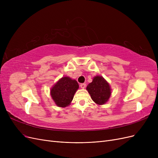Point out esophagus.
Masks as SVG:
<instances>
[{"instance_id":"34e87169","label":"esophagus","mask_w":158,"mask_h":158,"mask_svg":"<svg viewBox=\"0 0 158 158\" xmlns=\"http://www.w3.org/2000/svg\"><path fill=\"white\" fill-rule=\"evenodd\" d=\"M85 86H86V84H80V88H82V89H84L85 88Z\"/></svg>"}]
</instances>
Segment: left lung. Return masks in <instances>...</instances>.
<instances>
[{"label": "left lung", "instance_id": "1", "mask_svg": "<svg viewBox=\"0 0 158 158\" xmlns=\"http://www.w3.org/2000/svg\"><path fill=\"white\" fill-rule=\"evenodd\" d=\"M91 98L99 106L108 102L111 95V88L107 81L102 76H95L86 87Z\"/></svg>", "mask_w": 158, "mask_h": 158}]
</instances>
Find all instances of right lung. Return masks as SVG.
<instances>
[{
  "label": "right lung",
  "instance_id": "right-lung-1",
  "mask_svg": "<svg viewBox=\"0 0 158 158\" xmlns=\"http://www.w3.org/2000/svg\"><path fill=\"white\" fill-rule=\"evenodd\" d=\"M78 88L79 85L77 81L69 76H64L51 88V96L56 106L59 107H66L71 103Z\"/></svg>",
  "mask_w": 158,
  "mask_h": 158
}]
</instances>
